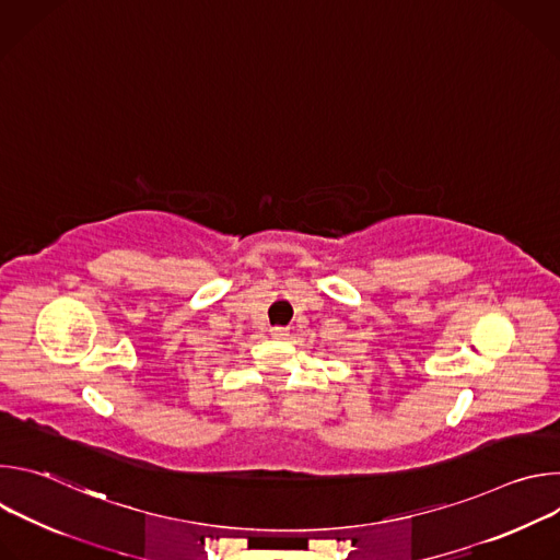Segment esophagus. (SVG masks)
Returning a JSON list of instances; mask_svg holds the SVG:
<instances>
[{
	"instance_id": "esophagus-1",
	"label": "esophagus",
	"mask_w": 560,
	"mask_h": 560,
	"mask_svg": "<svg viewBox=\"0 0 560 560\" xmlns=\"http://www.w3.org/2000/svg\"><path fill=\"white\" fill-rule=\"evenodd\" d=\"M270 335H272V339H285L290 335V330L283 326H275V328H270Z\"/></svg>"
}]
</instances>
